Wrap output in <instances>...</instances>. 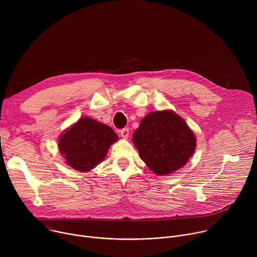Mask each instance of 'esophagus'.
Instances as JSON below:
<instances>
[{
	"mask_svg": "<svg viewBox=\"0 0 257 257\" xmlns=\"http://www.w3.org/2000/svg\"><path fill=\"white\" fill-rule=\"evenodd\" d=\"M120 133H121V136H122L124 139H127L128 136H129V129H128V128H124V129H122V130L120 131Z\"/></svg>",
	"mask_w": 257,
	"mask_h": 257,
	"instance_id": "34e87169",
	"label": "esophagus"
}]
</instances>
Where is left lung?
<instances>
[{
	"label": "left lung",
	"instance_id": "1",
	"mask_svg": "<svg viewBox=\"0 0 257 257\" xmlns=\"http://www.w3.org/2000/svg\"><path fill=\"white\" fill-rule=\"evenodd\" d=\"M132 140L140 159L159 176L184 167L196 148L192 130L171 109L146 115L134 131Z\"/></svg>",
	"mask_w": 257,
	"mask_h": 257
}]
</instances>
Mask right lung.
<instances>
[{"label": "right lung", "mask_w": 257, "mask_h": 257, "mask_svg": "<svg viewBox=\"0 0 257 257\" xmlns=\"http://www.w3.org/2000/svg\"><path fill=\"white\" fill-rule=\"evenodd\" d=\"M116 141L118 135L111 127L82 117L61 134L58 145L68 166L88 172L102 162L109 146Z\"/></svg>", "instance_id": "right-lung-1"}]
</instances>
